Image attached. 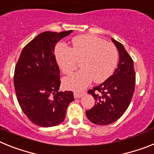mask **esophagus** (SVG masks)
Segmentation results:
<instances>
[{
    "label": "esophagus",
    "instance_id": "34e87169",
    "mask_svg": "<svg viewBox=\"0 0 154 154\" xmlns=\"http://www.w3.org/2000/svg\"><path fill=\"white\" fill-rule=\"evenodd\" d=\"M85 94H86L85 91H74V93H73V96H74L75 99H80V98H81L82 96H84Z\"/></svg>",
    "mask_w": 154,
    "mask_h": 154
}]
</instances>
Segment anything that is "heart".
I'll return each mask as SVG.
<instances>
[{"mask_svg":"<svg viewBox=\"0 0 154 154\" xmlns=\"http://www.w3.org/2000/svg\"><path fill=\"white\" fill-rule=\"evenodd\" d=\"M72 47L58 45L55 58L63 73L70 74L80 61L82 68L63 79V85L67 89L78 91L85 88L94 80L95 83L106 81L116 69L118 51L113 44L91 34H83L73 37Z\"/></svg>","mask_w":154,"mask_h":154,"instance_id":"heart-1","label":"heart"}]
</instances>
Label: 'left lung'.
<instances>
[{"instance_id":"obj_1","label":"left lung","mask_w":154,"mask_h":154,"mask_svg":"<svg viewBox=\"0 0 154 154\" xmlns=\"http://www.w3.org/2000/svg\"><path fill=\"white\" fill-rule=\"evenodd\" d=\"M118 50L119 63L113 75L101 85L88 92L95 100V104L86 116L91 123L107 125L117 121L131 103L135 86L134 63L123 45L112 38Z\"/></svg>"}]
</instances>
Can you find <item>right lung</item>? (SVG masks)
Wrapping results in <instances>:
<instances>
[{"instance_id":"right-lung-1","label":"right lung","mask_w":154,"mask_h":154,"mask_svg":"<svg viewBox=\"0 0 154 154\" xmlns=\"http://www.w3.org/2000/svg\"><path fill=\"white\" fill-rule=\"evenodd\" d=\"M73 30L60 33L45 31L23 49L14 74L18 102L29 121L40 127L61 124L69 103L72 91H59V69L54 55L55 45Z\"/></svg>"}]
</instances>
